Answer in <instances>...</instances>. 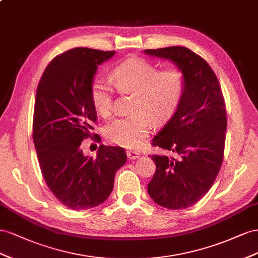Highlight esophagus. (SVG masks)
Listing matches in <instances>:
<instances>
[{
    "mask_svg": "<svg viewBox=\"0 0 258 258\" xmlns=\"http://www.w3.org/2000/svg\"><path fill=\"white\" fill-rule=\"evenodd\" d=\"M127 158L130 160H135L139 158V152L137 151H127Z\"/></svg>",
    "mask_w": 258,
    "mask_h": 258,
    "instance_id": "obj_1",
    "label": "esophagus"
}]
</instances>
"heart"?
Wrapping results in <instances>:
<instances>
[{"label": "heart", "mask_w": 258, "mask_h": 258, "mask_svg": "<svg viewBox=\"0 0 258 258\" xmlns=\"http://www.w3.org/2000/svg\"><path fill=\"white\" fill-rule=\"evenodd\" d=\"M110 80L121 94H134L128 116L109 123L105 135L110 142L134 149L142 144L154 124L166 122L174 114L186 87V76L180 68L161 69L139 57H130L111 70ZM91 100L97 113L111 115L113 91L105 80H95Z\"/></svg>", "instance_id": "b5f03b06"}]
</instances>
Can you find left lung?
<instances>
[{"label":"left lung","instance_id":"8db88e82","mask_svg":"<svg viewBox=\"0 0 258 258\" xmlns=\"http://www.w3.org/2000/svg\"><path fill=\"white\" fill-rule=\"evenodd\" d=\"M145 53L174 61L186 76L177 109L151 143L177 157L152 154L157 170L148 183V194L168 210L187 209L208 194L223 163L227 128L223 92L210 64L187 47Z\"/></svg>","mask_w":258,"mask_h":258}]
</instances>
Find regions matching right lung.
<instances>
[{"mask_svg":"<svg viewBox=\"0 0 258 258\" xmlns=\"http://www.w3.org/2000/svg\"><path fill=\"white\" fill-rule=\"evenodd\" d=\"M114 53L87 47L64 51L47 64L36 90L32 137L40 168L49 190L68 209L105 202L127 159L121 147L100 145L96 158L85 157L80 147L92 138L97 120L91 100L94 76Z\"/></svg>","mask_w":258,"mask_h":258,"instance_id":"1","label":"right lung"}]
</instances>
